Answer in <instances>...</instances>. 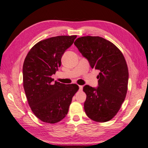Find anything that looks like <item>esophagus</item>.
<instances>
[{"mask_svg":"<svg viewBox=\"0 0 148 148\" xmlns=\"http://www.w3.org/2000/svg\"><path fill=\"white\" fill-rule=\"evenodd\" d=\"M82 88H83L82 85H79V90H82Z\"/></svg>","mask_w":148,"mask_h":148,"instance_id":"obj_1","label":"esophagus"}]
</instances>
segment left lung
<instances>
[{
	"label": "left lung",
	"mask_w": 148,
	"mask_h": 148,
	"mask_svg": "<svg viewBox=\"0 0 148 148\" xmlns=\"http://www.w3.org/2000/svg\"><path fill=\"white\" fill-rule=\"evenodd\" d=\"M74 44L90 67L99 71L97 87H84L87 95L85 112L95 121H109L119 111L127 92L129 70L123 55L113 43L100 37H79Z\"/></svg>",
	"instance_id": "8db88e82"
}]
</instances>
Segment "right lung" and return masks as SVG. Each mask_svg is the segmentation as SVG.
<instances>
[{"mask_svg": "<svg viewBox=\"0 0 148 148\" xmlns=\"http://www.w3.org/2000/svg\"><path fill=\"white\" fill-rule=\"evenodd\" d=\"M76 38L77 35L57 36L40 41L25 60L23 76L26 96L33 113L44 122L56 123L63 120L78 90L76 84H54L51 78L61 64L62 56Z\"/></svg>", "mask_w": 148, "mask_h": 148, "instance_id": "right-lung-1", "label": "right lung"}]
</instances>
